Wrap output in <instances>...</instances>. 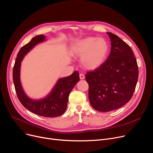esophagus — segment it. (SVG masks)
Here are the masks:
<instances>
[{
    "label": "esophagus",
    "mask_w": 153,
    "mask_h": 153,
    "mask_svg": "<svg viewBox=\"0 0 153 153\" xmlns=\"http://www.w3.org/2000/svg\"><path fill=\"white\" fill-rule=\"evenodd\" d=\"M79 77H80L81 80H82V79H84L85 78V76H84V74H83L81 73V74H79Z\"/></svg>",
    "instance_id": "1"
}]
</instances>
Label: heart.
<instances>
[{
    "instance_id": "b5f03b06",
    "label": "heart",
    "mask_w": 153,
    "mask_h": 153,
    "mask_svg": "<svg viewBox=\"0 0 153 153\" xmlns=\"http://www.w3.org/2000/svg\"><path fill=\"white\" fill-rule=\"evenodd\" d=\"M109 52L105 39L88 37L77 41L72 45L71 53L74 57H82L83 67L89 70L98 68L104 63Z\"/></svg>"
}]
</instances>
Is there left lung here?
Masks as SVG:
<instances>
[{
    "instance_id": "left-lung-1",
    "label": "left lung",
    "mask_w": 153,
    "mask_h": 153,
    "mask_svg": "<svg viewBox=\"0 0 153 153\" xmlns=\"http://www.w3.org/2000/svg\"><path fill=\"white\" fill-rule=\"evenodd\" d=\"M111 52L98 68L87 72L89 99L92 107L101 112L117 109L128 102L138 79V67L130 46L117 36L107 32Z\"/></svg>"
}]
</instances>
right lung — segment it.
<instances>
[{
	"label": "right lung",
	"instance_id": "1",
	"mask_svg": "<svg viewBox=\"0 0 153 153\" xmlns=\"http://www.w3.org/2000/svg\"><path fill=\"white\" fill-rule=\"evenodd\" d=\"M45 36L41 34L33 37L31 41L24 45L18 52L13 68L14 81L17 96L23 106L36 114L54 117L63 114L67 109L69 94L76 83L79 81L77 71L65 77L59 79L57 83L49 94L41 99H32L25 93L20 79L21 62L24 56L39 43L44 42Z\"/></svg>",
	"mask_w": 153,
	"mask_h": 153
}]
</instances>
